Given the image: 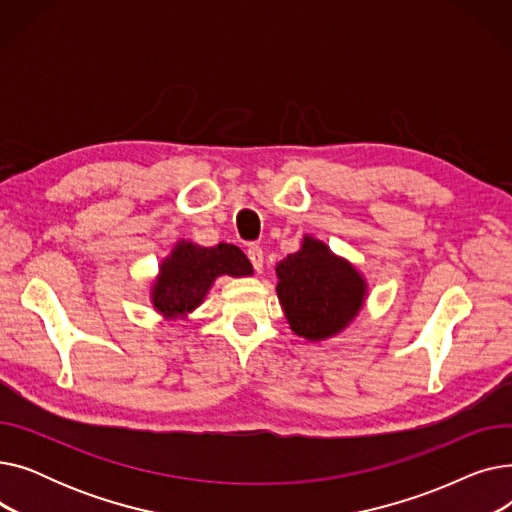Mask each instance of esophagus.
<instances>
[{
    "instance_id": "34e87169",
    "label": "esophagus",
    "mask_w": 512,
    "mask_h": 512,
    "mask_svg": "<svg viewBox=\"0 0 512 512\" xmlns=\"http://www.w3.org/2000/svg\"><path fill=\"white\" fill-rule=\"evenodd\" d=\"M247 257L251 259V263H253V267H255V272H261V270H263V251H261V247L251 245V247L247 249Z\"/></svg>"
}]
</instances>
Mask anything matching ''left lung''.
I'll use <instances>...</instances> for the list:
<instances>
[{"label":"left lung","mask_w":512,"mask_h":512,"mask_svg":"<svg viewBox=\"0 0 512 512\" xmlns=\"http://www.w3.org/2000/svg\"><path fill=\"white\" fill-rule=\"evenodd\" d=\"M276 276V292L290 330L311 342L340 334L365 305L363 274L309 234L297 253L276 265Z\"/></svg>","instance_id":"left-lung-1"}]
</instances>
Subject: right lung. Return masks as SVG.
<instances>
[{
  "label": "right lung",
  "mask_w": 512,
  "mask_h": 512,
  "mask_svg": "<svg viewBox=\"0 0 512 512\" xmlns=\"http://www.w3.org/2000/svg\"><path fill=\"white\" fill-rule=\"evenodd\" d=\"M251 274V261L236 245L220 242L218 247H201L191 240H178L172 253L159 263L151 303L168 319L186 317L203 303L215 278Z\"/></svg>",
  "instance_id": "right-lung-1"
}]
</instances>
